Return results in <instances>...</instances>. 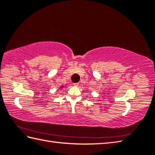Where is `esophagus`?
Returning a JSON list of instances; mask_svg holds the SVG:
<instances>
[{
    "label": "esophagus",
    "mask_w": 155,
    "mask_h": 155,
    "mask_svg": "<svg viewBox=\"0 0 155 155\" xmlns=\"http://www.w3.org/2000/svg\"><path fill=\"white\" fill-rule=\"evenodd\" d=\"M73 85H74V87H78V85H79V83H74Z\"/></svg>",
    "instance_id": "34e87169"
}]
</instances>
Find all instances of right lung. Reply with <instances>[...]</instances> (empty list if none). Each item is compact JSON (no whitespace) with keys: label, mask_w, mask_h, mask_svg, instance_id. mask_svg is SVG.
I'll use <instances>...</instances> for the list:
<instances>
[{"label":"right lung","mask_w":155,"mask_h":155,"mask_svg":"<svg viewBox=\"0 0 155 155\" xmlns=\"http://www.w3.org/2000/svg\"><path fill=\"white\" fill-rule=\"evenodd\" d=\"M64 87H65V86H60L59 89H62V88H64Z\"/></svg>","instance_id":"right-lung-1"}]
</instances>
